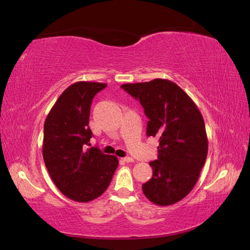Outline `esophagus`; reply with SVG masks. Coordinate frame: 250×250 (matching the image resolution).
Listing matches in <instances>:
<instances>
[{"instance_id":"34e87169","label":"esophagus","mask_w":250,"mask_h":250,"mask_svg":"<svg viewBox=\"0 0 250 250\" xmlns=\"http://www.w3.org/2000/svg\"><path fill=\"white\" fill-rule=\"evenodd\" d=\"M124 162H125V163H132V162H134V159L131 158V156H125V158L123 159Z\"/></svg>"}]
</instances>
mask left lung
Returning <instances> with one entry per match:
<instances>
[{
	"label": "left lung",
	"mask_w": 250,
	"mask_h": 250,
	"mask_svg": "<svg viewBox=\"0 0 250 250\" xmlns=\"http://www.w3.org/2000/svg\"><path fill=\"white\" fill-rule=\"evenodd\" d=\"M121 87L139 100L149 118L147 135L160 137L153 175L143 191L156 206H170L194 188L208 154L204 117L181 87L166 79Z\"/></svg>",
	"instance_id": "obj_1"
}]
</instances>
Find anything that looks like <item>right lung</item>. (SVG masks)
<instances>
[{"label":"right lung","mask_w":250,"mask_h":250,"mask_svg":"<svg viewBox=\"0 0 250 250\" xmlns=\"http://www.w3.org/2000/svg\"><path fill=\"white\" fill-rule=\"evenodd\" d=\"M107 84L81 81L62 91L46 116L42 155L56 188L69 199L89 202L108 188L118 159L89 145L90 105Z\"/></svg>","instance_id":"right-lung-1"}]
</instances>
